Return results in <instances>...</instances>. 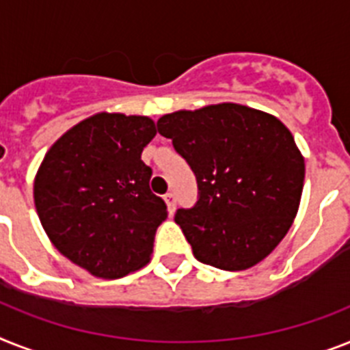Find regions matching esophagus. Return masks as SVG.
<instances>
[{"instance_id": "1", "label": "esophagus", "mask_w": 350, "mask_h": 350, "mask_svg": "<svg viewBox=\"0 0 350 350\" xmlns=\"http://www.w3.org/2000/svg\"><path fill=\"white\" fill-rule=\"evenodd\" d=\"M164 202H166V206H168V211L170 213H173L175 211V204H177V198H175V193H166L164 195Z\"/></svg>"}]
</instances>
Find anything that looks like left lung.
<instances>
[{"mask_svg": "<svg viewBox=\"0 0 350 350\" xmlns=\"http://www.w3.org/2000/svg\"><path fill=\"white\" fill-rule=\"evenodd\" d=\"M157 130L196 177L198 200L175 213L193 256L229 272L262 261L290 230L304 186L290 130L238 103L164 114Z\"/></svg>", "mask_w": 350, "mask_h": 350, "instance_id": "obj_1", "label": "left lung"}]
</instances>
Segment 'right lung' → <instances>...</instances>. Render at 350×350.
Instances as JSON below:
<instances>
[{"instance_id": "1", "label": "right lung", "mask_w": 350, "mask_h": 350, "mask_svg": "<svg viewBox=\"0 0 350 350\" xmlns=\"http://www.w3.org/2000/svg\"><path fill=\"white\" fill-rule=\"evenodd\" d=\"M155 134L146 116L100 112L69 129L39 166L40 224L55 248L91 275L118 279L148 262L168 216L141 161Z\"/></svg>"}]
</instances>
